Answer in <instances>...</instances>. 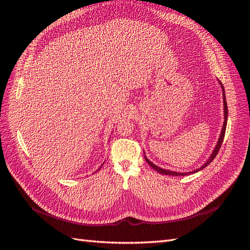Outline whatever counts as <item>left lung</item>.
Segmentation results:
<instances>
[{
  "instance_id": "8db88e82",
  "label": "left lung",
  "mask_w": 250,
  "mask_h": 250,
  "mask_svg": "<svg viewBox=\"0 0 250 250\" xmlns=\"http://www.w3.org/2000/svg\"><path fill=\"white\" fill-rule=\"evenodd\" d=\"M220 84H221V87H222V90H223V102H224V123H223V128H222V131H221V134H220V138H219V141H218V143H217V146H216V148H215V150H214V152H213V154L210 155V157L208 158V161L204 164L201 168H199V169H197V170H194V171H192V172H188V173H178V172H173V171H169V170H165V169H162V168H160V167H157L156 165H154L153 163H151L148 158L145 156V160H146V162L148 163V165L150 166L151 168H153L155 171H157V172H160L161 174H165V175H173V176H185V175H188V174H193V173H196V172H198V171H200V170H202V169H204L206 167H208V166L213 162V160L214 158L216 157V155L218 154V152H219V150H220V148H221V145H222V142H223V139H224V135H225V130H226V124H228V113H229V109H228V104H226V100H225V93H224V88H223V84L222 83L220 82Z\"/></svg>"
}]
</instances>
